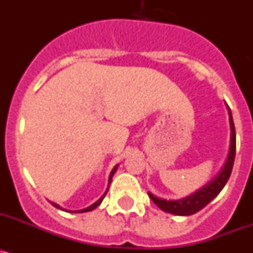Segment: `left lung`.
Instances as JSON below:
<instances>
[{
	"label": "left lung",
	"mask_w": 253,
	"mask_h": 253,
	"mask_svg": "<svg viewBox=\"0 0 253 253\" xmlns=\"http://www.w3.org/2000/svg\"><path fill=\"white\" fill-rule=\"evenodd\" d=\"M229 113V123H231V148H229V154H228L227 162H225L224 167L220 171L218 176L214 178L213 181H210L209 184L205 185L200 190H198L193 195L187 196L181 200H163V199H158L156 196L148 193L149 198L152 199V202L157 205L160 209L167 213L176 214V215H191V214L198 213L199 210H202L203 208L207 207L216 195H218L224 185L227 184V181L229 180V176L232 173V169H233L234 157H236V130H234V123L233 118H232L231 110L228 109Z\"/></svg>",
	"instance_id": "obj_1"
}]
</instances>
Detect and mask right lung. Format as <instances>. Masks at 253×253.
Wrapping results in <instances>:
<instances>
[{"label": "right lung", "mask_w": 253, "mask_h": 253, "mask_svg": "<svg viewBox=\"0 0 253 253\" xmlns=\"http://www.w3.org/2000/svg\"><path fill=\"white\" fill-rule=\"evenodd\" d=\"M116 169H118V166H115L113 169V171H111V173H110V177H109V184H110L111 182V178H113V176H114V173H115V171H116ZM109 190V189H107ZM107 190H106V193H107ZM106 193L104 194V195H102V198H100L99 200H97V202L95 203V204H92L91 205V207H88V208H86V209H82V210H80V211H77V213H84V211H91V210H93L95 209V208H97L99 207L100 204H101V202H102V199L105 198V195H106ZM51 205H53V207H55V208H58V209H62V208L59 207V205L58 204H54V203H51ZM62 210H64V209H62Z\"/></svg>", "instance_id": "add662e5"}]
</instances>
